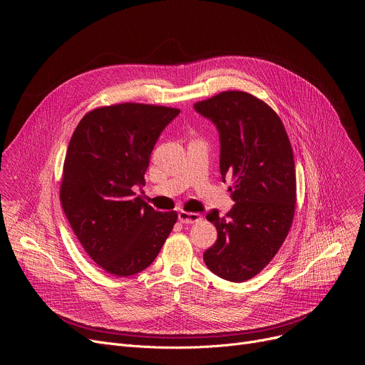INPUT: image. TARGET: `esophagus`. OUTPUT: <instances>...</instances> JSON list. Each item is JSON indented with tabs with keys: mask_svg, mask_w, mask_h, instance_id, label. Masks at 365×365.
<instances>
[{
	"mask_svg": "<svg viewBox=\"0 0 365 365\" xmlns=\"http://www.w3.org/2000/svg\"><path fill=\"white\" fill-rule=\"evenodd\" d=\"M200 220L202 217L196 212H186V211L179 212V221L182 224H195V222H199Z\"/></svg>",
	"mask_w": 365,
	"mask_h": 365,
	"instance_id": "esophagus-1",
	"label": "esophagus"
}]
</instances>
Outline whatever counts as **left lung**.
Here are the masks:
<instances>
[{"label":"left lung","mask_w":365,"mask_h":365,"mask_svg":"<svg viewBox=\"0 0 365 365\" xmlns=\"http://www.w3.org/2000/svg\"><path fill=\"white\" fill-rule=\"evenodd\" d=\"M220 131V172L231 176L235 202L220 217L206 215L218 231L203 252L206 267L221 279L245 282L277 254L293 222L296 170L292 145L279 115L262 99L242 91H225L195 103Z\"/></svg>","instance_id":"left-lung-1"}]
</instances>
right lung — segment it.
Instances as JSON below:
<instances>
[{"mask_svg":"<svg viewBox=\"0 0 365 365\" xmlns=\"http://www.w3.org/2000/svg\"><path fill=\"white\" fill-rule=\"evenodd\" d=\"M180 110L124 102L89 111L68 145L61 183L65 215L93 262L127 277L160 252L178 214L154 211L134 186H144L150 154Z\"/></svg>","mask_w":365,"mask_h":365,"instance_id":"right-lung-1","label":"right lung"}]
</instances>
